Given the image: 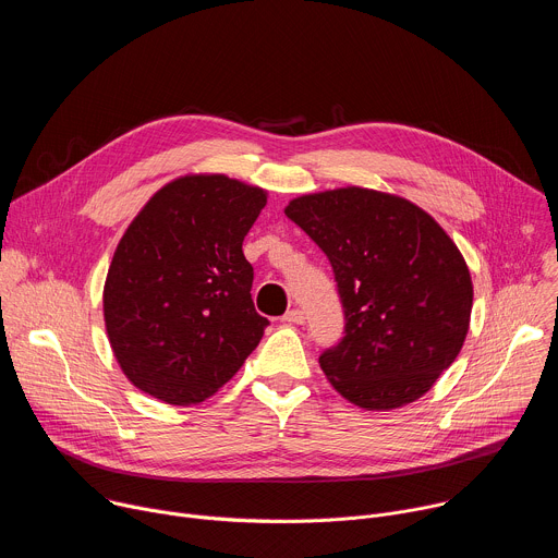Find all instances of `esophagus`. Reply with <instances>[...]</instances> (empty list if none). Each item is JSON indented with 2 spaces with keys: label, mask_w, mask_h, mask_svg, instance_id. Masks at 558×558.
<instances>
[{
  "label": "esophagus",
  "mask_w": 558,
  "mask_h": 558,
  "mask_svg": "<svg viewBox=\"0 0 558 558\" xmlns=\"http://www.w3.org/2000/svg\"><path fill=\"white\" fill-rule=\"evenodd\" d=\"M282 323H287V325H304V311H300V308L287 311L282 315Z\"/></svg>",
  "instance_id": "1"
}]
</instances>
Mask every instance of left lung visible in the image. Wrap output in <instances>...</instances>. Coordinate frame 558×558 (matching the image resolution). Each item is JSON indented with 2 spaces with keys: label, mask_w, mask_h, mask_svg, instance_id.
<instances>
[{
  "label": "left lung",
  "mask_w": 558,
  "mask_h": 558,
  "mask_svg": "<svg viewBox=\"0 0 558 558\" xmlns=\"http://www.w3.org/2000/svg\"><path fill=\"white\" fill-rule=\"evenodd\" d=\"M284 214L336 274L347 327L320 355L331 386L364 411L420 400L470 327L472 278L452 238L415 203L355 185L302 194Z\"/></svg>",
  "instance_id": "obj_1"
}]
</instances>
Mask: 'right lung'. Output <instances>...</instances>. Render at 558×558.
<instances>
[{
  "instance_id": "1",
  "label": "right lung",
  "mask_w": 558,
  "mask_h": 558,
  "mask_svg": "<svg viewBox=\"0 0 558 558\" xmlns=\"http://www.w3.org/2000/svg\"><path fill=\"white\" fill-rule=\"evenodd\" d=\"M263 187L185 174L128 225L104 284V320L123 375L172 407L209 400L245 364L269 320L252 300L243 241Z\"/></svg>"
}]
</instances>
